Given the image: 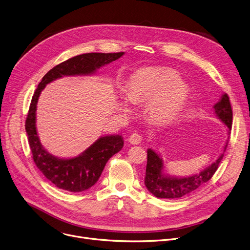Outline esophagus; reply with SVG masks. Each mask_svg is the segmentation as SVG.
Wrapping results in <instances>:
<instances>
[{"instance_id":"34e87169","label":"esophagus","mask_w":250,"mask_h":250,"mask_svg":"<svg viewBox=\"0 0 250 250\" xmlns=\"http://www.w3.org/2000/svg\"><path fill=\"white\" fill-rule=\"evenodd\" d=\"M142 141V136L138 133H133L131 134V136L129 137V142L132 144V145H137L139 144L140 142Z\"/></svg>"}]
</instances>
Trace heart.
Masks as SVG:
<instances>
[{"label": "heart", "instance_id": "heart-1", "mask_svg": "<svg viewBox=\"0 0 250 250\" xmlns=\"http://www.w3.org/2000/svg\"><path fill=\"white\" fill-rule=\"evenodd\" d=\"M126 99L134 105L149 101L148 113L164 121L172 118L185 106L188 87L178 72L171 69H143L132 76L126 89Z\"/></svg>", "mask_w": 250, "mask_h": 250}]
</instances>
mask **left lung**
I'll return each instance as SVG.
<instances>
[{"label":"left lung","mask_w":250,"mask_h":250,"mask_svg":"<svg viewBox=\"0 0 250 250\" xmlns=\"http://www.w3.org/2000/svg\"><path fill=\"white\" fill-rule=\"evenodd\" d=\"M214 111L218 118L228 128L229 135L232 127L233 114L227 94H224L221 100L214 106ZM227 144L228 143L225 145L224 151L227 147ZM223 156L224 153L220 155L214 164L198 174L190 175V177L187 178H173L164 173L163 159L150 148L147 150V165H146L144 184L152 195L160 199H179L188 196L212 179Z\"/></svg>","instance_id":"8db88e82"}]
</instances>
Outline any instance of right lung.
<instances>
[{
	"instance_id": "add662e5",
	"label": "right lung",
	"mask_w": 250,
	"mask_h": 250,
	"mask_svg": "<svg viewBox=\"0 0 250 250\" xmlns=\"http://www.w3.org/2000/svg\"><path fill=\"white\" fill-rule=\"evenodd\" d=\"M124 52L83 53L57 64L42 78L31 100L25 122L32 157L38 169L55 187L68 192H83L93 187L101 177L107 161L123 147L120 135L100 137L77 157L62 159L50 154L40 143L36 130V105L41 91L52 81L64 76L91 75L101 66L118 60Z\"/></svg>"
}]
</instances>
